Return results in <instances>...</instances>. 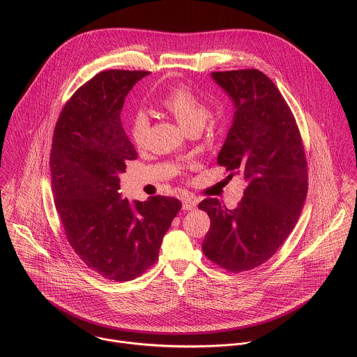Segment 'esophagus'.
<instances>
[{
    "label": "esophagus",
    "instance_id": "1",
    "mask_svg": "<svg viewBox=\"0 0 357 357\" xmlns=\"http://www.w3.org/2000/svg\"><path fill=\"white\" fill-rule=\"evenodd\" d=\"M196 206H197V202H196L195 199H192V197H185V199L182 200V207H183V210H195Z\"/></svg>",
    "mask_w": 357,
    "mask_h": 357
}]
</instances>
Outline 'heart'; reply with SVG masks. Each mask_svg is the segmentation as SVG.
I'll return each mask as SVG.
<instances>
[{
	"mask_svg": "<svg viewBox=\"0 0 357 357\" xmlns=\"http://www.w3.org/2000/svg\"><path fill=\"white\" fill-rule=\"evenodd\" d=\"M160 105L167 109L178 123L188 133H197L203 129L211 109L208 103L193 92L185 84H175L169 86L160 99ZM150 133V117L146 112H136L129 123V135L136 147H143Z\"/></svg>",
	"mask_w": 357,
	"mask_h": 357,
	"instance_id": "heart-1",
	"label": "heart"
}]
</instances>
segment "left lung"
<instances>
[{
	"instance_id": "left-lung-1",
	"label": "left lung",
	"mask_w": 357,
	"mask_h": 357,
	"mask_svg": "<svg viewBox=\"0 0 357 357\" xmlns=\"http://www.w3.org/2000/svg\"><path fill=\"white\" fill-rule=\"evenodd\" d=\"M235 112L217 157L229 172L243 175L244 196L235 208L207 197L210 228L202 248L220 268L240 273L265 264L293 231L308 192V169L294 114L273 81L255 68L214 71Z\"/></svg>"
}]
</instances>
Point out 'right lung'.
Segmentation results:
<instances>
[{"label":"right lung","instance_id":"right-lung-1","mask_svg":"<svg viewBox=\"0 0 357 357\" xmlns=\"http://www.w3.org/2000/svg\"><path fill=\"white\" fill-rule=\"evenodd\" d=\"M149 71L107 70L79 86L54 128L52 192L74 252L114 282L143 275L158 258L162 238L182 207L175 197H121L119 172L137 153L122 128L126 95Z\"/></svg>","mask_w":357,"mask_h":357}]
</instances>
